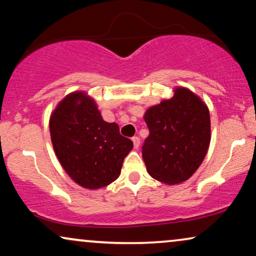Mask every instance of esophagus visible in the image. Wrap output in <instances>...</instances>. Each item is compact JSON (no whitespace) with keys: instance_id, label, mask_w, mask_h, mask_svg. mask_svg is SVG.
<instances>
[{"instance_id":"esophagus-1","label":"esophagus","mask_w":256,"mask_h":256,"mask_svg":"<svg viewBox=\"0 0 256 256\" xmlns=\"http://www.w3.org/2000/svg\"><path fill=\"white\" fill-rule=\"evenodd\" d=\"M132 142H134V148H138L139 145H140V139H139L138 137H134V138H132Z\"/></svg>"}]
</instances>
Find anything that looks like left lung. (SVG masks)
Wrapping results in <instances>:
<instances>
[{"instance_id": "left-lung-1", "label": "left lung", "mask_w": 256, "mask_h": 256, "mask_svg": "<svg viewBox=\"0 0 256 256\" xmlns=\"http://www.w3.org/2000/svg\"><path fill=\"white\" fill-rule=\"evenodd\" d=\"M170 100L148 108L150 136L142 146L148 174L166 185L188 180L205 159L210 142V117L205 102L187 88H174Z\"/></svg>"}]
</instances>
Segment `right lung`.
I'll list each match as a JSON object with an SVG mask.
<instances>
[{
  "mask_svg": "<svg viewBox=\"0 0 256 256\" xmlns=\"http://www.w3.org/2000/svg\"><path fill=\"white\" fill-rule=\"evenodd\" d=\"M49 128L54 151L64 171L88 190L114 182L134 148L130 139L119 134L116 122L104 120L96 100L85 91H74L57 104Z\"/></svg>",
  "mask_w": 256,
  "mask_h": 256,
  "instance_id": "1",
  "label": "right lung"
}]
</instances>
